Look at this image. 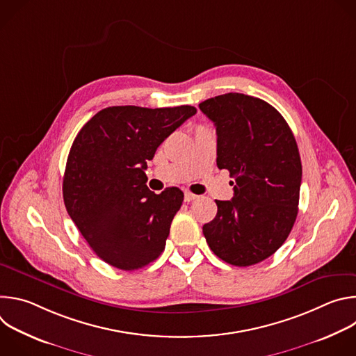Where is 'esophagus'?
Returning <instances> with one entry per match:
<instances>
[{"label":"esophagus","instance_id":"34e87169","mask_svg":"<svg viewBox=\"0 0 356 356\" xmlns=\"http://www.w3.org/2000/svg\"><path fill=\"white\" fill-rule=\"evenodd\" d=\"M195 198H197L195 194H193V193H190V191H184V201H186V202H190V201H193V200H195Z\"/></svg>","mask_w":356,"mask_h":356}]
</instances>
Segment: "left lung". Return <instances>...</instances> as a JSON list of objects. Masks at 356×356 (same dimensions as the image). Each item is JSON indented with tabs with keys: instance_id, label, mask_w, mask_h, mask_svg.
I'll list each match as a JSON object with an SVG mask.
<instances>
[{
	"instance_id": "8db88e82",
	"label": "left lung",
	"mask_w": 356,
	"mask_h": 356,
	"mask_svg": "<svg viewBox=\"0 0 356 356\" xmlns=\"http://www.w3.org/2000/svg\"><path fill=\"white\" fill-rule=\"evenodd\" d=\"M217 129V166L235 179L234 197L217 202L204 224L209 246L224 262L250 266L287 239L297 213L301 161L294 135L266 101L228 92L200 103Z\"/></svg>"
}]
</instances>
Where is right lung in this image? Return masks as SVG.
Here are the masks:
<instances>
[{
    "label": "right lung",
    "mask_w": 356,
    "mask_h": 356,
    "mask_svg": "<svg viewBox=\"0 0 356 356\" xmlns=\"http://www.w3.org/2000/svg\"><path fill=\"white\" fill-rule=\"evenodd\" d=\"M197 110L191 106L108 107L77 134L66 163L63 200L79 231L108 265L140 269L159 258L183 193L146 186L159 145Z\"/></svg>",
    "instance_id": "right-lung-1"
}]
</instances>
